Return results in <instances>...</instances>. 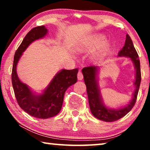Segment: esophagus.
Returning a JSON list of instances; mask_svg holds the SVG:
<instances>
[{"label":"esophagus","instance_id":"obj_1","mask_svg":"<svg viewBox=\"0 0 150 150\" xmlns=\"http://www.w3.org/2000/svg\"><path fill=\"white\" fill-rule=\"evenodd\" d=\"M78 79L79 80V81H81V80H83V73L81 72V71H79V73H78Z\"/></svg>","mask_w":150,"mask_h":150}]
</instances>
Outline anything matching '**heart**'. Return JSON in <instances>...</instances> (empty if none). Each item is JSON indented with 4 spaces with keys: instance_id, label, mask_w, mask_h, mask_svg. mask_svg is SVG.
Returning a JSON list of instances; mask_svg holds the SVG:
<instances>
[{
    "instance_id": "obj_1",
    "label": "heart",
    "mask_w": 150,
    "mask_h": 150,
    "mask_svg": "<svg viewBox=\"0 0 150 150\" xmlns=\"http://www.w3.org/2000/svg\"><path fill=\"white\" fill-rule=\"evenodd\" d=\"M106 44V39L103 36H99L90 41L85 48L88 52H94L96 50H100L105 46Z\"/></svg>"
}]
</instances>
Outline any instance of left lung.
I'll return each mask as SVG.
<instances>
[{
	"mask_svg": "<svg viewBox=\"0 0 150 150\" xmlns=\"http://www.w3.org/2000/svg\"><path fill=\"white\" fill-rule=\"evenodd\" d=\"M118 57H126L130 58L134 63L135 68V86L132 98L126 106L117 108H110L104 104L102 100L99 85L98 83V75L99 67L95 65L84 67L82 69L84 81L87 87V92L90 110L93 115L98 120L104 122H112L120 120L130 111L136 102L137 95L141 81L140 61L139 55L135 50L132 41L128 34L126 35L125 45L118 53Z\"/></svg>",
	"mask_w": 150,
	"mask_h": 150,
	"instance_id": "obj_1",
	"label": "left lung"
}]
</instances>
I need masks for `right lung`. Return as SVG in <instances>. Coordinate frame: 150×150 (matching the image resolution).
Returning a JSON list of instances; mask_svg holds the SVG:
<instances>
[{"label":"right lung","instance_id":"1","mask_svg":"<svg viewBox=\"0 0 150 150\" xmlns=\"http://www.w3.org/2000/svg\"><path fill=\"white\" fill-rule=\"evenodd\" d=\"M48 29L44 26L35 27L26 34L14 55L11 81L14 93L20 108L34 117L48 119L60 112L65 92L76 83L79 69H61L54 76L42 94H36L18 76L16 67L23 52L34 41L44 38Z\"/></svg>","mask_w":150,"mask_h":150}]
</instances>
